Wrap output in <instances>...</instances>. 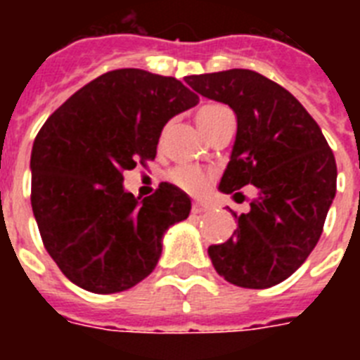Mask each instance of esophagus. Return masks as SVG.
Here are the masks:
<instances>
[{
    "mask_svg": "<svg viewBox=\"0 0 360 360\" xmlns=\"http://www.w3.org/2000/svg\"><path fill=\"white\" fill-rule=\"evenodd\" d=\"M209 205L207 203H203V202H194L192 203V213L194 214H202V213H205V211H209Z\"/></svg>",
    "mask_w": 360,
    "mask_h": 360,
    "instance_id": "obj_1",
    "label": "esophagus"
}]
</instances>
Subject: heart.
Returning <instances> with one entry per match:
<instances>
[{"label": "heart", "instance_id": "obj_1", "mask_svg": "<svg viewBox=\"0 0 360 360\" xmlns=\"http://www.w3.org/2000/svg\"><path fill=\"white\" fill-rule=\"evenodd\" d=\"M226 112H228V108L220 106V104H203V106H200L196 110L194 120H196V124L200 127V130L207 136L209 130L219 123V120ZM169 177H172L175 185L181 186L183 191L192 192V194H200V192L205 191L209 185V179H211L209 174H205L200 168H194V166H181V168L174 169Z\"/></svg>", "mask_w": 360, "mask_h": 360}]
</instances>
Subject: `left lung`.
Masks as SVG:
<instances>
[{
  "label": "left lung",
  "mask_w": 360,
  "mask_h": 360,
  "mask_svg": "<svg viewBox=\"0 0 360 360\" xmlns=\"http://www.w3.org/2000/svg\"><path fill=\"white\" fill-rule=\"evenodd\" d=\"M203 97L228 104L237 134L219 191L257 188L236 237L209 246L230 284L265 290L295 273L318 245L336 194V162L319 124L288 89L248 69L186 76Z\"/></svg>",
  "instance_id": "8db88e82"
}]
</instances>
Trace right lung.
Instances as JSON below:
<instances>
[{
  "mask_svg": "<svg viewBox=\"0 0 360 360\" xmlns=\"http://www.w3.org/2000/svg\"><path fill=\"white\" fill-rule=\"evenodd\" d=\"M198 101L172 76L120 69L78 89L42 124L31 149V207L72 284L117 293L157 267L164 233L188 217L191 198L169 183L134 198L123 172L157 157L164 124Z\"/></svg>",
  "mask_w": 360,
  "mask_h": 360,
  "instance_id": "add662e5",
  "label": "right lung"
}]
</instances>
